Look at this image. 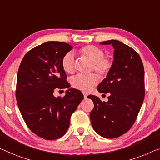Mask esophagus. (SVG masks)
<instances>
[{"label":"esophagus","instance_id":"34e87169","mask_svg":"<svg viewBox=\"0 0 160 160\" xmlns=\"http://www.w3.org/2000/svg\"><path fill=\"white\" fill-rule=\"evenodd\" d=\"M83 95H84V98H85H85H87V95L85 94V93H83Z\"/></svg>","mask_w":160,"mask_h":160}]
</instances>
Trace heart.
I'll return each instance as SVG.
<instances>
[{
  "mask_svg": "<svg viewBox=\"0 0 160 160\" xmlns=\"http://www.w3.org/2000/svg\"><path fill=\"white\" fill-rule=\"evenodd\" d=\"M78 52L92 62V70L101 76L106 75L113 66V61L108 57L105 56V52L101 47L95 45H85L78 49ZM62 68L65 72L72 74L75 72V65L74 54L68 52L62 59ZM98 82V78L93 73L89 75H77L71 79V84L76 89L87 92Z\"/></svg>",
  "mask_w": 160,
  "mask_h": 160,
  "instance_id": "1",
  "label": "heart"
}]
</instances>
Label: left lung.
<instances>
[{
	"label": "left lung",
	"mask_w": 160,
	"mask_h": 160,
	"mask_svg": "<svg viewBox=\"0 0 160 160\" xmlns=\"http://www.w3.org/2000/svg\"><path fill=\"white\" fill-rule=\"evenodd\" d=\"M101 44H111L114 60L107 77L98 86L101 93H110L108 102L89 95L94 108L90 121L95 132L103 137L113 139L127 132L134 123L145 95L144 66L139 54L117 40Z\"/></svg>",
	"instance_id": "1"
}]
</instances>
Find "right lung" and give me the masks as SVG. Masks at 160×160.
Wrapping results in <instances>:
<instances>
[{"instance_id": "add662e5", "label": "right lung", "mask_w": 160, "mask_h": 160, "mask_svg": "<svg viewBox=\"0 0 160 160\" xmlns=\"http://www.w3.org/2000/svg\"><path fill=\"white\" fill-rule=\"evenodd\" d=\"M72 49L61 42H47L28 51L19 66L16 98L26 124L47 140L62 137L70 117L84 98L80 90L70 88L64 97L53 95L55 88L70 87L62 68V59Z\"/></svg>"}]
</instances>
